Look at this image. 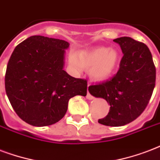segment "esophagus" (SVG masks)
Instances as JSON below:
<instances>
[{
	"label": "esophagus",
	"mask_w": 160,
	"mask_h": 160,
	"mask_svg": "<svg viewBox=\"0 0 160 160\" xmlns=\"http://www.w3.org/2000/svg\"><path fill=\"white\" fill-rule=\"evenodd\" d=\"M88 86H89V85H88ZM86 98H87V99H88V100H93L94 99V97L92 96H91V94L89 93V91H88V92H87V96H86Z\"/></svg>",
	"instance_id": "34e87169"
}]
</instances>
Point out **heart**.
<instances>
[{
  "mask_svg": "<svg viewBox=\"0 0 160 160\" xmlns=\"http://www.w3.org/2000/svg\"><path fill=\"white\" fill-rule=\"evenodd\" d=\"M120 60L119 53L116 49L99 47L91 50L80 51L76 54L69 55V64L77 72L83 69H90V77L96 81H104L114 74Z\"/></svg>",
  "mask_w": 160,
  "mask_h": 160,
  "instance_id": "1",
  "label": "heart"
}]
</instances>
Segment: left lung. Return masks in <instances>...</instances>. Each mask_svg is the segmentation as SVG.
Wrapping results in <instances>:
<instances>
[{
  "instance_id": "1",
  "label": "left lung",
  "mask_w": 160,
  "mask_h": 160,
  "mask_svg": "<svg viewBox=\"0 0 160 160\" xmlns=\"http://www.w3.org/2000/svg\"><path fill=\"white\" fill-rule=\"evenodd\" d=\"M121 47L123 57L117 75L98 85H91L89 92L110 104L106 118L98 122L120 127L134 121L144 111L155 86L156 69L147 45L128 37L113 40Z\"/></svg>"
}]
</instances>
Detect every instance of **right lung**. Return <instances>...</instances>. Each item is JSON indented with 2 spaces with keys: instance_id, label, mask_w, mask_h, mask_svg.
<instances>
[{
  "instance_id": "obj_1",
  "label": "right lung",
  "mask_w": 160,
  "mask_h": 160,
  "mask_svg": "<svg viewBox=\"0 0 160 160\" xmlns=\"http://www.w3.org/2000/svg\"><path fill=\"white\" fill-rule=\"evenodd\" d=\"M64 40L32 36L15 48L7 67L5 87L19 118L35 127L64 118L70 98L85 96L87 81L70 76L64 67Z\"/></svg>"
}]
</instances>
